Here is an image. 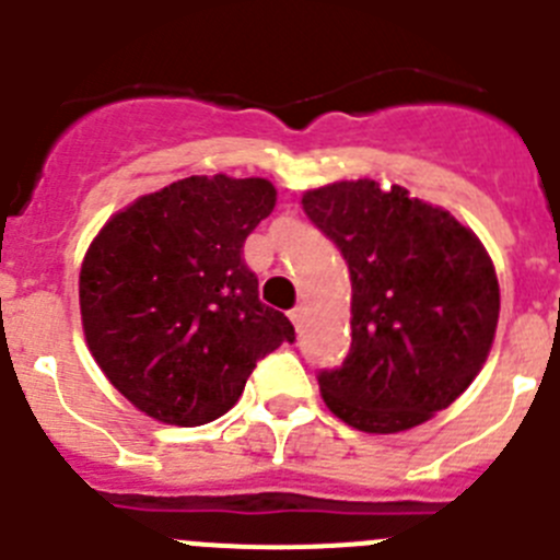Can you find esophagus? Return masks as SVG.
<instances>
[{
    "label": "esophagus",
    "instance_id": "1",
    "mask_svg": "<svg viewBox=\"0 0 560 560\" xmlns=\"http://www.w3.org/2000/svg\"><path fill=\"white\" fill-rule=\"evenodd\" d=\"M290 320H292V326H295L298 331H301V328H304V320H306V306L298 304L295 310L290 312Z\"/></svg>",
    "mask_w": 560,
    "mask_h": 560
}]
</instances>
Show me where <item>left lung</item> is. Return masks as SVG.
<instances>
[{
    "label": "left lung",
    "instance_id": "obj_1",
    "mask_svg": "<svg viewBox=\"0 0 560 560\" xmlns=\"http://www.w3.org/2000/svg\"><path fill=\"white\" fill-rule=\"evenodd\" d=\"M304 212L351 270V351L323 400L364 433L431 420L475 381L500 317L494 265L442 207L373 179L306 190Z\"/></svg>",
    "mask_w": 560,
    "mask_h": 560
}]
</instances>
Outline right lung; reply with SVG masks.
Returning a JSON list of instances; mask_svg holds the SVG:
<instances>
[{
	"mask_svg": "<svg viewBox=\"0 0 560 560\" xmlns=\"http://www.w3.org/2000/svg\"><path fill=\"white\" fill-rule=\"evenodd\" d=\"M268 179L187 176L104 223L80 270L88 348L135 409L203 425L240 400L256 362L295 342L259 301L245 237L273 212Z\"/></svg>",
	"mask_w": 560,
	"mask_h": 560,
	"instance_id": "1",
	"label": "right lung"
}]
</instances>
